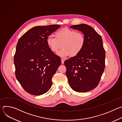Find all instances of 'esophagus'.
<instances>
[{"label": "esophagus", "instance_id": "esophagus-1", "mask_svg": "<svg viewBox=\"0 0 122 122\" xmlns=\"http://www.w3.org/2000/svg\"><path fill=\"white\" fill-rule=\"evenodd\" d=\"M64 61H65V60H64V59L62 58V59H61V63H62V64H64Z\"/></svg>", "mask_w": 122, "mask_h": 122}]
</instances>
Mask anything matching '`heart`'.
<instances>
[{
	"instance_id": "b5f03b06",
	"label": "heart",
	"mask_w": 122,
	"mask_h": 122,
	"mask_svg": "<svg viewBox=\"0 0 122 122\" xmlns=\"http://www.w3.org/2000/svg\"><path fill=\"white\" fill-rule=\"evenodd\" d=\"M55 38L49 37L46 40V43L50 50L56 53L61 47L62 49L58 55L62 57H66L71 55L72 56L78 55L83 49L85 38L81 32L68 28H64L57 31L55 34Z\"/></svg>"
}]
</instances>
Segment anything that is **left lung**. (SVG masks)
I'll list each match as a JSON object with an SVG mask.
<instances>
[{"mask_svg":"<svg viewBox=\"0 0 122 122\" xmlns=\"http://www.w3.org/2000/svg\"><path fill=\"white\" fill-rule=\"evenodd\" d=\"M70 27L82 32L85 43L78 55L65 61L66 75L69 86L74 91L88 92L97 86L105 68V51L102 39L87 25L82 24Z\"/></svg>","mask_w":122,"mask_h":122,"instance_id":"obj_1","label":"left lung"}]
</instances>
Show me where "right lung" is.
<instances>
[{
    "label": "right lung",
    "instance_id": "obj_1",
    "mask_svg": "<svg viewBox=\"0 0 122 122\" xmlns=\"http://www.w3.org/2000/svg\"><path fill=\"white\" fill-rule=\"evenodd\" d=\"M60 27L57 25L34 27L20 38L14 56L15 76L25 91L39 96L51 88L52 77L61 58L46 43L48 36Z\"/></svg>",
    "mask_w": 122,
    "mask_h": 122
}]
</instances>
